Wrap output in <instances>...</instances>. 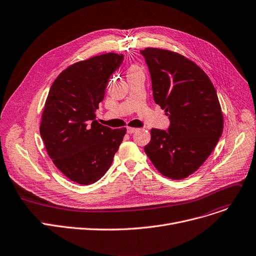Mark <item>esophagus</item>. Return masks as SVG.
<instances>
[{
	"label": "esophagus",
	"mask_w": 256,
	"mask_h": 256,
	"mask_svg": "<svg viewBox=\"0 0 256 256\" xmlns=\"http://www.w3.org/2000/svg\"><path fill=\"white\" fill-rule=\"evenodd\" d=\"M138 130V128H126V132H128V134H134V132H136Z\"/></svg>",
	"instance_id": "34e87169"
}]
</instances>
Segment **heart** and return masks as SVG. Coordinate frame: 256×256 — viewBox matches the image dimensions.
I'll list each match as a JSON object with an SVG mask.
<instances>
[{"mask_svg": "<svg viewBox=\"0 0 256 256\" xmlns=\"http://www.w3.org/2000/svg\"><path fill=\"white\" fill-rule=\"evenodd\" d=\"M136 71H138V69H137V68H136L134 66H130V69H128V74H130V73H132V72H136Z\"/></svg>", "mask_w": 256, "mask_h": 256, "instance_id": "heart-1", "label": "heart"}]
</instances>
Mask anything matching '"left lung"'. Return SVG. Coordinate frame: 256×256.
<instances>
[{
    "instance_id": "1",
    "label": "left lung",
    "mask_w": 256,
    "mask_h": 256,
    "mask_svg": "<svg viewBox=\"0 0 256 256\" xmlns=\"http://www.w3.org/2000/svg\"><path fill=\"white\" fill-rule=\"evenodd\" d=\"M151 75L154 102L168 116L166 130H151L144 150L158 171L174 180L205 162L224 130V115L208 75L184 56L148 47L141 50Z\"/></svg>"
}]
</instances>
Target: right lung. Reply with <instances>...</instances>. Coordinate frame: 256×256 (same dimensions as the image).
Instances as JSON below:
<instances>
[{
  "label": "right lung",
  "mask_w": 256,
  "mask_h": 256,
  "mask_svg": "<svg viewBox=\"0 0 256 256\" xmlns=\"http://www.w3.org/2000/svg\"><path fill=\"white\" fill-rule=\"evenodd\" d=\"M122 54L113 52L77 62L54 80L43 109L40 134L49 158L70 180L92 184L105 175L126 128L96 120L110 76Z\"/></svg>",
  "instance_id": "right-lung-1"
}]
</instances>
